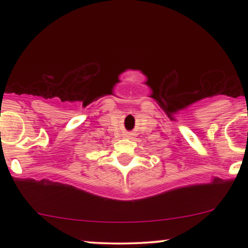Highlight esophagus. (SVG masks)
<instances>
[{
	"label": "esophagus",
	"mask_w": 248,
	"mask_h": 248,
	"mask_svg": "<svg viewBox=\"0 0 248 248\" xmlns=\"http://www.w3.org/2000/svg\"><path fill=\"white\" fill-rule=\"evenodd\" d=\"M128 136H129V135H128Z\"/></svg>",
	"instance_id": "obj_1"
}]
</instances>
